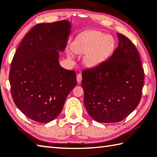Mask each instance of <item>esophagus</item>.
<instances>
[{
    "label": "esophagus",
    "mask_w": 157,
    "mask_h": 157,
    "mask_svg": "<svg viewBox=\"0 0 157 157\" xmlns=\"http://www.w3.org/2000/svg\"><path fill=\"white\" fill-rule=\"evenodd\" d=\"M82 79V76L81 74H78L77 75V82H78V83H80Z\"/></svg>",
    "instance_id": "1"
}]
</instances>
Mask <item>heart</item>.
Returning <instances> with one entry per match:
<instances>
[{
    "mask_svg": "<svg viewBox=\"0 0 157 157\" xmlns=\"http://www.w3.org/2000/svg\"><path fill=\"white\" fill-rule=\"evenodd\" d=\"M113 49L114 41L113 39L97 30L84 33L72 45V50L75 54H86L84 62L86 65L91 68L105 62ZM68 55L72 58L71 54L69 53Z\"/></svg>",
    "mask_w": 157,
    "mask_h": 157,
    "instance_id": "obj_1",
    "label": "heart"
}]
</instances>
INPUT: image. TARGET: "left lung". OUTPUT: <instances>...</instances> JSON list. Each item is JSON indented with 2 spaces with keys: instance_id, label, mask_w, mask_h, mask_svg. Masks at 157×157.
<instances>
[{
  "instance_id": "obj_1",
  "label": "left lung",
  "mask_w": 157,
  "mask_h": 157,
  "mask_svg": "<svg viewBox=\"0 0 157 157\" xmlns=\"http://www.w3.org/2000/svg\"><path fill=\"white\" fill-rule=\"evenodd\" d=\"M117 36L118 46L112 56L82 71L85 107L92 118L102 123L124 120L142 97L144 72L139 53L129 39Z\"/></svg>"
}]
</instances>
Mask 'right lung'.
<instances>
[{"label":"right lung","mask_w":157,"mask_h":157,"mask_svg":"<svg viewBox=\"0 0 157 157\" xmlns=\"http://www.w3.org/2000/svg\"><path fill=\"white\" fill-rule=\"evenodd\" d=\"M71 29L68 20L36 24L14 54L9 76L11 96L33 121L46 123L56 118L77 85L76 73L59 64Z\"/></svg>","instance_id":"1"}]
</instances>
